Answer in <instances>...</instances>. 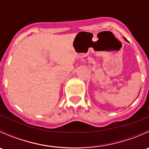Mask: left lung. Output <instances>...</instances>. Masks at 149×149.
Returning <instances> with one entry per match:
<instances>
[{
    "mask_svg": "<svg viewBox=\"0 0 149 149\" xmlns=\"http://www.w3.org/2000/svg\"><path fill=\"white\" fill-rule=\"evenodd\" d=\"M125 40H126V41H127V40H126V39H125Z\"/></svg>",
    "mask_w": 149,
    "mask_h": 149,
    "instance_id": "8db88e82",
    "label": "left lung"
}]
</instances>
